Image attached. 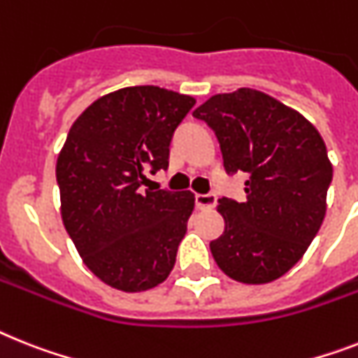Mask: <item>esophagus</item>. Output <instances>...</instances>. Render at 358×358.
<instances>
[{"mask_svg": "<svg viewBox=\"0 0 358 358\" xmlns=\"http://www.w3.org/2000/svg\"><path fill=\"white\" fill-rule=\"evenodd\" d=\"M194 200H196V206L200 207V209H213V207L216 206V194L213 193L196 194Z\"/></svg>", "mask_w": 358, "mask_h": 358, "instance_id": "obj_1", "label": "esophagus"}]
</instances>
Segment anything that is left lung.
<instances>
[{
  "instance_id": "8db88e82",
  "label": "left lung",
  "mask_w": 358,
  "mask_h": 358,
  "mask_svg": "<svg viewBox=\"0 0 358 358\" xmlns=\"http://www.w3.org/2000/svg\"><path fill=\"white\" fill-rule=\"evenodd\" d=\"M215 131L227 174L248 173L245 202L218 200L225 229L213 240L222 271L244 284L280 278L313 242L333 167L317 129L253 89L211 96L193 113Z\"/></svg>"
}]
</instances>
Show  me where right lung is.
Listing matches in <instances>:
<instances>
[{
    "label": "right lung",
    "mask_w": 358,
    "mask_h": 358,
    "mask_svg": "<svg viewBox=\"0 0 358 358\" xmlns=\"http://www.w3.org/2000/svg\"><path fill=\"white\" fill-rule=\"evenodd\" d=\"M194 98L155 85L125 87L72 123L56 164L62 218L85 266L125 293L169 276L194 209L191 191L143 189L169 167L174 129Z\"/></svg>",
    "instance_id": "obj_1"
}]
</instances>
